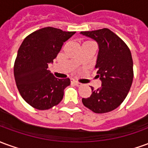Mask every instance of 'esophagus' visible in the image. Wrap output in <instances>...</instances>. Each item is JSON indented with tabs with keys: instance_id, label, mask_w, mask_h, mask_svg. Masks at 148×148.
<instances>
[{
	"instance_id": "esophagus-1",
	"label": "esophagus",
	"mask_w": 148,
	"mask_h": 148,
	"mask_svg": "<svg viewBox=\"0 0 148 148\" xmlns=\"http://www.w3.org/2000/svg\"><path fill=\"white\" fill-rule=\"evenodd\" d=\"M73 83H74L75 86H82V83L78 82L77 81H73Z\"/></svg>"
}]
</instances>
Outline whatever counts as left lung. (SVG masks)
I'll return each mask as SVG.
<instances>
[{
	"label": "left lung",
	"mask_w": 148,
	"mask_h": 148,
	"mask_svg": "<svg viewBox=\"0 0 148 148\" xmlns=\"http://www.w3.org/2000/svg\"><path fill=\"white\" fill-rule=\"evenodd\" d=\"M96 40L99 52L95 68L101 87L93 90L90 97L82 98L86 108L95 113H106L116 109L126 98L133 81V61L130 49L109 28L81 32Z\"/></svg>",
	"instance_id": "obj_1"
}]
</instances>
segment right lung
I'll list each match as a JSON object with an SVG mask.
<instances>
[{
    "label": "right lung",
    "mask_w": 148,
    "mask_h": 148,
    "mask_svg": "<svg viewBox=\"0 0 148 148\" xmlns=\"http://www.w3.org/2000/svg\"><path fill=\"white\" fill-rule=\"evenodd\" d=\"M74 34L47 27L35 31L22 42L15 60L14 77L21 97L32 107L47 110L62 99L71 80L56 78L47 68Z\"/></svg>",
    "instance_id": "1"
}]
</instances>
